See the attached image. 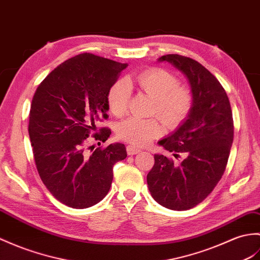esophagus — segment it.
I'll use <instances>...</instances> for the list:
<instances>
[{
  "mask_svg": "<svg viewBox=\"0 0 260 260\" xmlns=\"http://www.w3.org/2000/svg\"><path fill=\"white\" fill-rule=\"evenodd\" d=\"M126 150H127L128 155H135V154H138V153L142 152L140 148L133 146V145H128V146L126 147Z\"/></svg>",
  "mask_w": 260,
  "mask_h": 260,
  "instance_id": "34e87169",
  "label": "esophagus"
}]
</instances>
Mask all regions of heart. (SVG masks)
I'll return each instance as SVG.
<instances>
[{"instance_id": "obj_1", "label": "heart", "mask_w": 260, "mask_h": 260, "mask_svg": "<svg viewBox=\"0 0 260 260\" xmlns=\"http://www.w3.org/2000/svg\"><path fill=\"white\" fill-rule=\"evenodd\" d=\"M138 86L155 100L154 113L170 126L178 125L187 117L191 108V95L188 89L178 86V81L170 72L162 69H149L136 78ZM132 89L131 83L119 80L113 84L107 95L111 112L122 116L128 108ZM162 132L161 125L156 119H140L129 117L117 127L120 140L136 146H144Z\"/></svg>"}]
</instances>
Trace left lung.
Returning a JSON list of instances; mask_svg holds the SVG:
<instances>
[{"label":"left lung","instance_id":"8db88e82","mask_svg":"<svg viewBox=\"0 0 260 260\" xmlns=\"http://www.w3.org/2000/svg\"><path fill=\"white\" fill-rule=\"evenodd\" d=\"M182 72L192 96L188 116L173 134L158 145L175 157L184 154L180 164L155 154L147 175L150 195L161 206L187 210L202 203L218 184L234 140L233 113L228 96L218 80L197 61L178 54L158 58Z\"/></svg>","mask_w":260,"mask_h":260}]
</instances>
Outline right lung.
Masks as SVG:
<instances>
[{"instance_id":"right-lung-1","label":"right lung","mask_w":260,"mask_h":260,"mask_svg":"<svg viewBox=\"0 0 260 260\" xmlns=\"http://www.w3.org/2000/svg\"><path fill=\"white\" fill-rule=\"evenodd\" d=\"M127 68L112 59L83 53L59 64L33 96L28 135L42 182L57 201L83 209L104 198L111 188L113 166L127 156L124 144L87 146L90 138L106 142L111 129L96 131L107 118V95Z\"/></svg>"}]
</instances>
